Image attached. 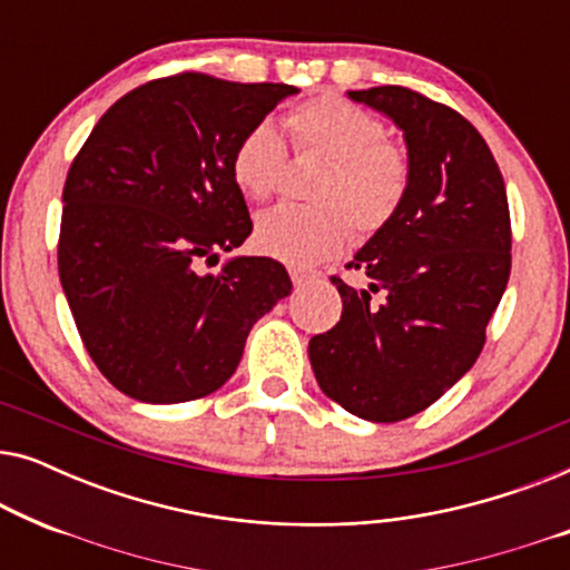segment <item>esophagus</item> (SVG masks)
Returning <instances> with one entry per match:
<instances>
[{"mask_svg":"<svg viewBox=\"0 0 570 570\" xmlns=\"http://www.w3.org/2000/svg\"><path fill=\"white\" fill-rule=\"evenodd\" d=\"M291 277H293V283L301 287V285L311 283V279L318 277V275H316V272H311V269H303V267H291Z\"/></svg>","mask_w":570,"mask_h":570,"instance_id":"obj_1","label":"esophagus"}]
</instances>
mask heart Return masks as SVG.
I'll use <instances>...</instances> for the list:
<instances>
[{"label":"heart","mask_w":570,"mask_h":570,"mask_svg":"<svg viewBox=\"0 0 570 570\" xmlns=\"http://www.w3.org/2000/svg\"><path fill=\"white\" fill-rule=\"evenodd\" d=\"M287 127L301 150L330 158L314 199L322 205H279L259 215L254 240L262 254L293 267H311L340 254L350 240V220L361 236L386 228L410 189V160L389 142L376 114L337 96L295 106ZM285 139L272 121H259L238 139L230 158L233 181L246 197L269 199L285 170Z\"/></svg>","instance_id":"1"}]
</instances>
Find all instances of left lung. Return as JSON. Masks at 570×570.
I'll use <instances>...</instances> for the list:
<instances>
[{"instance_id": "8db88e82", "label": "left lung", "mask_w": 570, "mask_h": 570, "mask_svg": "<svg viewBox=\"0 0 570 570\" xmlns=\"http://www.w3.org/2000/svg\"><path fill=\"white\" fill-rule=\"evenodd\" d=\"M347 98L402 131L410 189L347 264L368 287L332 277L342 316L311 337L308 357L330 400L396 423L431 407L478 361L511 275L509 199L485 139L454 108L396 85ZM371 292L385 293L379 307Z\"/></svg>"}]
</instances>
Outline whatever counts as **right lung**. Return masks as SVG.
Returning <instances> with one entry per match:
<instances>
[{
    "mask_svg": "<svg viewBox=\"0 0 570 570\" xmlns=\"http://www.w3.org/2000/svg\"><path fill=\"white\" fill-rule=\"evenodd\" d=\"M298 88L184 72L116 100L65 184L59 279L92 363L131 400H199L236 373L252 326L291 295L283 264L230 256L252 217L238 139Z\"/></svg>",
    "mask_w": 570,
    "mask_h": 570,
    "instance_id": "add662e5",
    "label": "right lung"
}]
</instances>
